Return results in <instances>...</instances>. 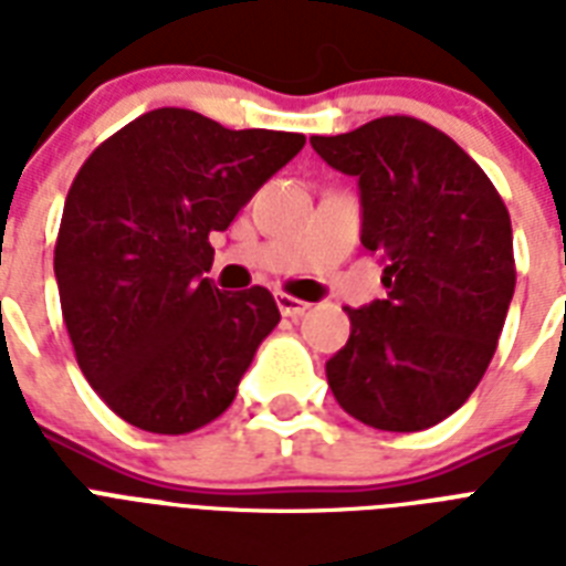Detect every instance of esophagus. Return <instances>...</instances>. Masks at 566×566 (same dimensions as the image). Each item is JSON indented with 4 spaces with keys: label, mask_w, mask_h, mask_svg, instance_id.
Returning <instances> with one entry per match:
<instances>
[{
    "label": "esophagus",
    "mask_w": 566,
    "mask_h": 566,
    "mask_svg": "<svg viewBox=\"0 0 566 566\" xmlns=\"http://www.w3.org/2000/svg\"><path fill=\"white\" fill-rule=\"evenodd\" d=\"M275 302H279V311H282L284 317H291V319L302 317V314L311 308L308 302L296 300V296H291V293H275Z\"/></svg>",
    "instance_id": "34e87169"
}]
</instances>
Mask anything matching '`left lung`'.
<instances>
[{"label":"left lung","mask_w":566,"mask_h":566,"mask_svg":"<svg viewBox=\"0 0 566 566\" xmlns=\"http://www.w3.org/2000/svg\"><path fill=\"white\" fill-rule=\"evenodd\" d=\"M361 188V243L385 261L387 300L344 308L353 332L326 364L349 417L381 431L438 426L482 381L517 270L509 208L484 170L440 128L378 117L311 137Z\"/></svg>","instance_id":"left-lung-1"}]
</instances>
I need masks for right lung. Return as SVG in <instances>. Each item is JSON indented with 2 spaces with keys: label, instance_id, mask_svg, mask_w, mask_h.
I'll return each mask as SVG.
<instances>
[{
  "label": "right lung",
  "instance_id": "add662e5",
  "mask_svg": "<svg viewBox=\"0 0 566 566\" xmlns=\"http://www.w3.org/2000/svg\"><path fill=\"white\" fill-rule=\"evenodd\" d=\"M305 146L158 108L102 140L75 172L55 243L66 335L111 411L153 434H188L238 394L279 326L266 287L217 291L208 234Z\"/></svg>",
  "mask_w": 566,
  "mask_h": 566
}]
</instances>
